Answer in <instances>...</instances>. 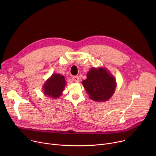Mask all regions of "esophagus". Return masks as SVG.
Segmentation results:
<instances>
[{"instance_id":"esophagus-1","label":"esophagus","mask_w":156,"mask_h":156,"mask_svg":"<svg viewBox=\"0 0 156 156\" xmlns=\"http://www.w3.org/2000/svg\"><path fill=\"white\" fill-rule=\"evenodd\" d=\"M73 80L74 81H75V82H76V83H78V82H79V81H80L79 77L77 76H74L73 77Z\"/></svg>"}]
</instances>
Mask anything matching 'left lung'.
<instances>
[{"instance_id": "1", "label": "left lung", "mask_w": 156, "mask_h": 156, "mask_svg": "<svg viewBox=\"0 0 156 156\" xmlns=\"http://www.w3.org/2000/svg\"><path fill=\"white\" fill-rule=\"evenodd\" d=\"M90 98L94 101L104 102L109 100L116 88L114 78L108 71L102 68H92L82 81Z\"/></svg>"}]
</instances>
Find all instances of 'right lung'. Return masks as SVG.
Segmentation results:
<instances>
[{
    "mask_svg": "<svg viewBox=\"0 0 156 156\" xmlns=\"http://www.w3.org/2000/svg\"><path fill=\"white\" fill-rule=\"evenodd\" d=\"M65 85L64 77L59 74H54L44 86V94L52 99H57L61 95Z\"/></svg>",
    "mask_w": 156,
    "mask_h": 156,
    "instance_id": "1",
    "label": "right lung"
}]
</instances>
